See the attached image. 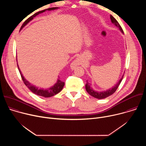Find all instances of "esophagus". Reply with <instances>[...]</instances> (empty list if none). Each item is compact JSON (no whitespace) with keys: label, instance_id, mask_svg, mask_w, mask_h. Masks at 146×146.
<instances>
[{"label":"esophagus","instance_id":"esophagus-1","mask_svg":"<svg viewBox=\"0 0 146 146\" xmlns=\"http://www.w3.org/2000/svg\"><path fill=\"white\" fill-rule=\"evenodd\" d=\"M81 64V61L78 58H77L74 61L72 62L70 65V68L72 70H74L77 66H79Z\"/></svg>","mask_w":146,"mask_h":146}]
</instances>
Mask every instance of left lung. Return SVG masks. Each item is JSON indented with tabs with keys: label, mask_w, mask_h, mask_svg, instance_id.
Returning a JSON list of instances; mask_svg holds the SVG:
<instances>
[{
	"label": "left lung",
	"mask_w": 146,
	"mask_h": 146,
	"mask_svg": "<svg viewBox=\"0 0 146 146\" xmlns=\"http://www.w3.org/2000/svg\"><path fill=\"white\" fill-rule=\"evenodd\" d=\"M110 19H111V23L117 27H118L119 29V31L121 32L123 34V30L122 29V28L121 27L120 25L119 24V23L117 22V21L111 15H110ZM123 75H122V77H121V78L119 80V81L116 84H115V86L112 87L111 88H110L109 90H107L106 91H95L92 87H91V84H90V82H88V80L87 81V83L86 84V89L87 92L92 96L99 99H104L106 98L110 95H111L112 94H113L115 91L117 90V89L118 88L119 85L120 84V83L121 82V81L122 80L123 78Z\"/></svg>",
	"instance_id": "obj_1"
}]
</instances>
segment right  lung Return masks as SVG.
<instances>
[{"mask_svg": "<svg viewBox=\"0 0 146 146\" xmlns=\"http://www.w3.org/2000/svg\"><path fill=\"white\" fill-rule=\"evenodd\" d=\"M59 8L58 7H52V8H49V9H45V10H41V11H40L35 14H34L33 15H32L31 17H30L28 19H27L24 22V23L23 24L22 27H21V29H20V31L22 30L23 28L25 27L30 21H32L34 17H35L36 16H37V15H38L39 14H41L42 13H44L46 11H51V10H56V9H58ZM17 66H18V70H19V72L20 73V74L21 76V77H22V79L24 82V84L27 86V87L35 94L36 95H37L38 96H43L44 98H49V97H51L57 94H58L60 91H62V90L64 88V86L65 85V82L60 81V80L58 79L57 81H56V82L55 83V84H54L52 87H50V88H46V89H44V88H38V87L32 85V84H31V83L28 81L27 80L25 77H24L23 74H22L21 73V71L20 69L19 68V66H18V63H17Z\"/></svg>", "mask_w": 146, "mask_h": 146, "instance_id": "obj_1", "label": "right lung"}]
</instances>
